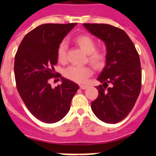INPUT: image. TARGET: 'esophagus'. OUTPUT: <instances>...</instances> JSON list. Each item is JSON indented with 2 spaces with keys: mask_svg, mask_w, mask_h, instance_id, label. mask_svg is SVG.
I'll return each mask as SVG.
<instances>
[{
  "mask_svg": "<svg viewBox=\"0 0 156 156\" xmlns=\"http://www.w3.org/2000/svg\"><path fill=\"white\" fill-rule=\"evenodd\" d=\"M79 87H80V88L82 89V90H85V89H87V88L88 87L87 85H80Z\"/></svg>",
  "mask_w": 156,
  "mask_h": 156,
  "instance_id": "obj_1",
  "label": "esophagus"
}]
</instances>
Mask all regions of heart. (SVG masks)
<instances>
[{
  "mask_svg": "<svg viewBox=\"0 0 156 156\" xmlns=\"http://www.w3.org/2000/svg\"><path fill=\"white\" fill-rule=\"evenodd\" d=\"M75 43L83 52L89 55V62L95 69H101L104 67L106 61V55L101 51H95L96 43L91 36L88 35H78V37H76ZM66 49L67 46L65 42H62L59 45L57 49V58L61 63H65L67 60ZM91 74L92 69L88 66H69L64 71V76L66 78L78 83H85Z\"/></svg>",
  "mask_w": 156,
  "mask_h": 156,
  "instance_id": "b5f03b06",
  "label": "heart"
}]
</instances>
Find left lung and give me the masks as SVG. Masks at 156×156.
I'll list each match as a JSON object with an SVG mask.
<instances>
[{
	"label": "left lung",
	"mask_w": 156,
	"mask_h": 156,
	"mask_svg": "<svg viewBox=\"0 0 156 156\" xmlns=\"http://www.w3.org/2000/svg\"><path fill=\"white\" fill-rule=\"evenodd\" d=\"M83 27L104 41L107 50L105 66L97 78L102 85L96 87L99 95L91 102V109L100 121L118 123L128 116L140 93L139 56L128 35L120 28L96 23H83Z\"/></svg>",
	"instance_id": "obj_1"
}]
</instances>
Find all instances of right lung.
<instances>
[{
    "label": "right lung",
    "instance_id": "right-lung-1",
    "mask_svg": "<svg viewBox=\"0 0 156 156\" xmlns=\"http://www.w3.org/2000/svg\"><path fill=\"white\" fill-rule=\"evenodd\" d=\"M77 23L43 24L27 34L14 59L17 89L30 113L45 123L61 121L70 108L78 84L56 74L57 49ZM61 77L62 84L52 88L49 80Z\"/></svg>",
    "mask_w": 156,
    "mask_h": 156
}]
</instances>
